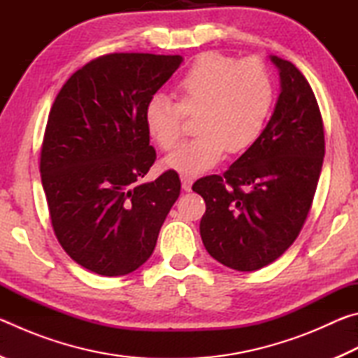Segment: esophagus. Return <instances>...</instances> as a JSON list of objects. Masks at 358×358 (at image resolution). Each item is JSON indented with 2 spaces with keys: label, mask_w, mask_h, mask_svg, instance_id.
Listing matches in <instances>:
<instances>
[{
  "label": "esophagus",
  "mask_w": 358,
  "mask_h": 358,
  "mask_svg": "<svg viewBox=\"0 0 358 358\" xmlns=\"http://www.w3.org/2000/svg\"><path fill=\"white\" fill-rule=\"evenodd\" d=\"M192 177H187V175H181V187H183V191L189 192L191 191V186H192Z\"/></svg>",
  "instance_id": "1"
}]
</instances>
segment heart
<instances>
[{
  "mask_svg": "<svg viewBox=\"0 0 358 358\" xmlns=\"http://www.w3.org/2000/svg\"><path fill=\"white\" fill-rule=\"evenodd\" d=\"M177 104L156 94L145 107L150 137L162 150H173L183 136L185 115L197 117V137L166 157L181 175L203 173L226 151L241 153L257 141L273 106L275 88L268 69L257 59L230 58L208 52L194 59L173 87Z\"/></svg>",
  "mask_w": 358,
  "mask_h": 358,
  "instance_id": "obj_1",
  "label": "heart"
}]
</instances>
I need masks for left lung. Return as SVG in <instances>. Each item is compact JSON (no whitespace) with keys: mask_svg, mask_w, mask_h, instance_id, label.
I'll return each instance as SVG.
<instances>
[{"mask_svg":"<svg viewBox=\"0 0 358 358\" xmlns=\"http://www.w3.org/2000/svg\"><path fill=\"white\" fill-rule=\"evenodd\" d=\"M270 59L280 71L281 93L262 134L222 175L192 185L207 205L201 220L205 250L238 271L275 262L299 237L325 155L310 83L290 62Z\"/></svg>","mask_w":358,"mask_h":358,"instance_id":"left-lung-1","label":"left lung"}]
</instances>
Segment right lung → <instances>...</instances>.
I'll return each instance as SVG.
<instances>
[{"label":"right lung","mask_w":358,"mask_h":358,"mask_svg":"<svg viewBox=\"0 0 358 358\" xmlns=\"http://www.w3.org/2000/svg\"><path fill=\"white\" fill-rule=\"evenodd\" d=\"M180 55L108 53L59 90L41 148V178L59 245L102 276L137 270L180 196L178 173L142 183L156 159L145 107Z\"/></svg>","instance_id":"right-lung-1"}]
</instances>
